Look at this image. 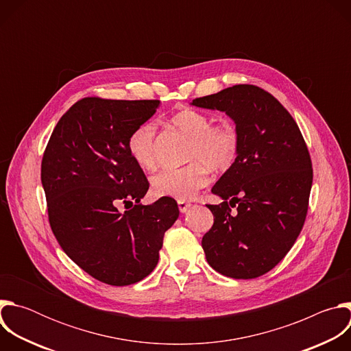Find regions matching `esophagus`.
<instances>
[{
	"instance_id": "obj_1",
	"label": "esophagus",
	"mask_w": 351,
	"mask_h": 351,
	"mask_svg": "<svg viewBox=\"0 0 351 351\" xmlns=\"http://www.w3.org/2000/svg\"><path fill=\"white\" fill-rule=\"evenodd\" d=\"M178 206H179L180 213H186V211L191 207V203L186 202V199H179V202H178Z\"/></svg>"
}]
</instances>
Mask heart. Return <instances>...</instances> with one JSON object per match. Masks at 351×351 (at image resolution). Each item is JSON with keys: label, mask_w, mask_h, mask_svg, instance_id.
<instances>
[{"label": "heart", "mask_w": 351, "mask_h": 351, "mask_svg": "<svg viewBox=\"0 0 351 351\" xmlns=\"http://www.w3.org/2000/svg\"><path fill=\"white\" fill-rule=\"evenodd\" d=\"M172 125L190 138L187 152L189 165L178 169H164L153 176L152 190L158 197L184 199L207 186L213 171H226L236 161L239 134L228 122L213 123L210 115L183 110L171 119ZM128 152L143 169L156 168V125L153 121L138 123L128 137Z\"/></svg>", "instance_id": "heart-1"}]
</instances>
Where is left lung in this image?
<instances>
[{
  "label": "left lung",
  "instance_id": "obj_1",
  "mask_svg": "<svg viewBox=\"0 0 351 351\" xmlns=\"http://www.w3.org/2000/svg\"><path fill=\"white\" fill-rule=\"evenodd\" d=\"M193 106L226 112L239 134L236 161L213 187L223 203L207 204L214 225L202 240L206 258L228 278H258L283 260L306 222L307 144L289 111L258 86L236 84Z\"/></svg>",
  "mask_w": 351,
  "mask_h": 351
}]
</instances>
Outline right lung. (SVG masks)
<instances>
[{
	"label": "right lung",
	"instance_id": "obj_1",
	"mask_svg": "<svg viewBox=\"0 0 351 351\" xmlns=\"http://www.w3.org/2000/svg\"><path fill=\"white\" fill-rule=\"evenodd\" d=\"M160 106V99L84 97L62 115L44 149L49 226L66 256L107 285L128 286L152 274L179 217L171 197L140 204L149 183L126 145Z\"/></svg>",
	"mask_w": 351,
	"mask_h": 351
}]
</instances>
